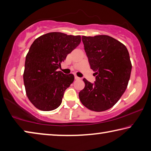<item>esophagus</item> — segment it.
Masks as SVG:
<instances>
[{
    "label": "esophagus",
    "mask_w": 151,
    "mask_h": 151,
    "mask_svg": "<svg viewBox=\"0 0 151 151\" xmlns=\"http://www.w3.org/2000/svg\"><path fill=\"white\" fill-rule=\"evenodd\" d=\"M75 78L76 79V80H80L81 79V78L78 77V76H75Z\"/></svg>",
    "instance_id": "obj_1"
}]
</instances>
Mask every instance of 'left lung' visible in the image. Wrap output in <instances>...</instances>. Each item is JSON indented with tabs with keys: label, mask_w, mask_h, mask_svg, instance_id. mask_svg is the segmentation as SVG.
<instances>
[{
	"label": "left lung",
	"mask_w": 151,
	"mask_h": 151,
	"mask_svg": "<svg viewBox=\"0 0 151 151\" xmlns=\"http://www.w3.org/2000/svg\"><path fill=\"white\" fill-rule=\"evenodd\" d=\"M85 50L95 81L83 79L85 86L78 94L81 102L93 111L113 106L127 87L132 65L127 47L107 35L82 37Z\"/></svg>",
	"instance_id": "1"
}]
</instances>
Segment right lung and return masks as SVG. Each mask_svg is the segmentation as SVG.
Wrapping results in <instances>:
<instances>
[{
  "label": "right lung",
  "mask_w": 151,
  "mask_h": 151,
  "mask_svg": "<svg viewBox=\"0 0 151 151\" xmlns=\"http://www.w3.org/2000/svg\"><path fill=\"white\" fill-rule=\"evenodd\" d=\"M81 41L79 35L54 32L40 36L30 46L23 79L28 98L37 109L50 111L60 105L65 91L75 77L57 70Z\"/></svg>",
  "instance_id": "obj_1"
}]
</instances>
